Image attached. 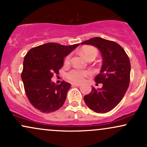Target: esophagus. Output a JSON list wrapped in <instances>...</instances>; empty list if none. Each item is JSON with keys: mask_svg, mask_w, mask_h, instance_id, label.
Masks as SVG:
<instances>
[{"mask_svg": "<svg viewBox=\"0 0 147 147\" xmlns=\"http://www.w3.org/2000/svg\"><path fill=\"white\" fill-rule=\"evenodd\" d=\"M72 86H81V84H78V83H72Z\"/></svg>", "mask_w": 147, "mask_h": 147, "instance_id": "esophagus-1", "label": "esophagus"}]
</instances>
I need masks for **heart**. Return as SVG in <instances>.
I'll return each instance as SVG.
<instances>
[{
    "label": "heart",
    "instance_id": "1",
    "mask_svg": "<svg viewBox=\"0 0 147 147\" xmlns=\"http://www.w3.org/2000/svg\"><path fill=\"white\" fill-rule=\"evenodd\" d=\"M82 53L83 56L85 57L86 59H88L91 55L96 57L97 56V49L93 48V47H86V48H83L82 50ZM70 55H68L65 57L64 63L65 64H68L70 63ZM90 75V72L88 70H79V69H72V70H70L66 73V77L71 82H77V83H80V82H83L84 77H86L87 75Z\"/></svg>",
    "mask_w": 147,
    "mask_h": 147
}]
</instances>
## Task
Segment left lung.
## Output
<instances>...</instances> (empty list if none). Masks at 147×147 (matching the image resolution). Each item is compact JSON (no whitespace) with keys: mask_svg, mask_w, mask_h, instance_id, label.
Wrapping results in <instances>:
<instances>
[{"mask_svg":"<svg viewBox=\"0 0 147 147\" xmlns=\"http://www.w3.org/2000/svg\"><path fill=\"white\" fill-rule=\"evenodd\" d=\"M82 45L95 46L100 52L102 65L95 77L101 88L92 87V91L84 96L89 109L98 113H105L113 109L121 102L129 86L131 63L124 50L114 41L95 37L82 42Z\"/></svg>","mask_w":147,"mask_h":147,"instance_id":"8db88e82","label":"left lung"}]
</instances>
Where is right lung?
<instances>
[{"instance_id": "right-lung-1", "label": "right lung", "mask_w": 147, "mask_h": 147, "mask_svg": "<svg viewBox=\"0 0 147 147\" xmlns=\"http://www.w3.org/2000/svg\"><path fill=\"white\" fill-rule=\"evenodd\" d=\"M79 45L48 43L32 48L26 54L21 79L27 97L37 110L49 113L63 106L71 85L65 82L56 85L51 79L62 68L63 59Z\"/></svg>"}]
</instances>
